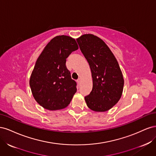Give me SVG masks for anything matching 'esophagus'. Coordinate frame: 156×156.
<instances>
[{"instance_id":"obj_1","label":"esophagus","mask_w":156,"mask_h":156,"mask_svg":"<svg viewBox=\"0 0 156 156\" xmlns=\"http://www.w3.org/2000/svg\"><path fill=\"white\" fill-rule=\"evenodd\" d=\"M77 83H78V84H79L80 83H81V79L79 78V79L77 80Z\"/></svg>"}]
</instances>
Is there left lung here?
<instances>
[{"instance_id": "8db88e82", "label": "left lung", "mask_w": 156, "mask_h": 156, "mask_svg": "<svg viewBox=\"0 0 156 156\" xmlns=\"http://www.w3.org/2000/svg\"><path fill=\"white\" fill-rule=\"evenodd\" d=\"M91 69L92 90L84 97L87 106L96 112H105L115 105L122 96L124 78L114 55L100 37L84 34L77 39Z\"/></svg>"}]
</instances>
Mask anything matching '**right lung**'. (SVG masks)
Wrapping results in <instances>:
<instances>
[{
	"label": "right lung",
	"instance_id": "right-lung-1",
	"mask_svg": "<svg viewBox=\"0 0 156 156\" xmlns=\"http://www.w3.org/2000/svg\"><path fill=\"white\" fill-rule=\"evenodd\" d=\"M78 48L72 37L58 36L50 41L37 59L30 87L35 100L46 109L66 107L77 92V83L72 79L66 62Z\"/></svg>",
	"mask_w": 156,
	"mask_h": 156
}]
</instances>
